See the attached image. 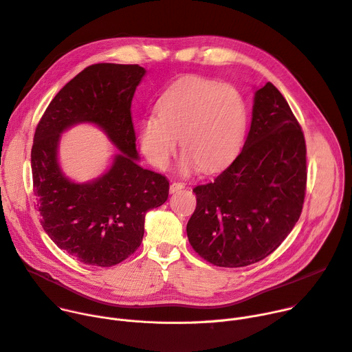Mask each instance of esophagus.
Wrapping results in <instances>:
<instances>
[{"instance_id":"1","label":"esophagus","mask_w":352,"mask_h":352,"mask_svg":"<svg viewBox=\"0 0 352 352\" xmlns=\"http://www.w3.org/2000/svg\"><path fill=\"white\" fill-rule=\"evenodd\" d=\"M182 188H184V183H180V182H173L172 184H170V193H175V192H179V190H182Z\"/></svg>"}]
</instances>
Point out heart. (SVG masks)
Returning a JSON list of instances; mask_svg holds the SVG:
<instances>
[{
    "label": "heart",
    "instance_id": "obj_1",
    "mask_svg": "<svg viewBox=\"0 0 352 352\" xmlns=\"http://www.w3.org/2000/svg\"><path fill=\"white\" fill-rule=\"evenodd\" d=\"M156 114L141 121L142 153L157 169H166L180 138L183 170L200 166L217 172L228 166L245 141L248 110L241 93L197 76L183 77L156 102Z\"/></svg>",
    "mask_w": 352,
    "mask_h": 352
}]
</instances>
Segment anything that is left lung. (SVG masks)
I'll return each instance as SVG.
<instances>
[{
	"instance_id": "1",
	"label": "left lung",
	"mask_w": 352,
	"mask_h": 352,
	"mask_svg": "<svg viewBox=\"0 0 352 352\" xmlns=\"http://www.w3.org/2000/svg\"><path fill=\"white\" fill-rule=\"evenodd\" d=\"M303 131L280 91L254 96L244 148L212 182L196 186L187 238L207 262L241 267L272 254L299 220L306 192Z\"/></svg>"
}]
</instances>
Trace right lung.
Segmentation results:
<instances>
[{"label": "right lung", "instance_id": "1", "mask_svg": "<svg viewBox=\"0 0 352 352\" xmlns=\"http://www.w3.org/2000/svg\"><path fill=\"white\" fill-rule=\"evenodd\" d=\"M146 70L138 65L86 67L55 96L34 137L31 166L41 224L55 244L86 265L114 266L142 242L146 211L164 204L169 182L138 165L131 102ZM89 122L119 149L104 175L70 181L58 165L60 135Z\"/></svg>", "mask_w": 352, "mask_h": 352}]
</instances>
